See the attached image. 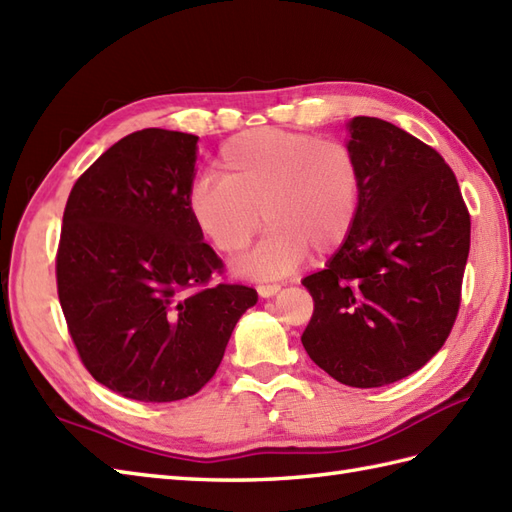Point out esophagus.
I'll list each match as a JSON object with an SVG mask.
<instances>
[{
    "instance_id": "1",
    "label": "esophagus",
    "mask_w": 512,
    "mask_h": 512,
    "mask_svg": "<svg viewBox=\"0 0 512 512\" xmlns=\"http://www.w3.org/2000/svg\"><path fill=\"white\" fill-rule=\"evenodd\" d=\"M256 289H258L260 297H273L280 291V284H258Z\"/></svg>"
}]
</instances>
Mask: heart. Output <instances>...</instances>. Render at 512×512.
<instances>
[{"instance_id": "b5f03b06", "label": "heart", "mask_w": 512, "mask_h": 512, "mask_svg": "<svg viewBox=\"0 0 512 512\" xmlns=\"http://www.w3.org/2000/svg\"><path fill=\"white\" fill-rule=\"evenodd\" d=\"M219 178L197 180L191 217L219 254L239 256L263 226L265 239L236 269L254 280L295 271L308 258L332 254L354 230L360 167L352 147L308 132L258 128L219 149ZM264 215L260 216L259 213Z\"/></svg>"}]
</instances>
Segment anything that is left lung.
I'll list each match as a JSON object with an SVG mask.
<instances>
[{"instance_id":"1","label":"left lung","mask_w":512,"mask_h":512,"mask_svg":"<svg viewBox=\"0 0 512 512\" xmlns=\"http://www.w3.org/2000/svg\"><path fill=\"white\" fill-rule=\"evenodd\" d=\"M360 167L354 230L302 284L315 310L302 334L313 363L373 389L421 369L460 308L471 217L443 156L376 117L350 121Z\"/></svg>"}]
</instances>
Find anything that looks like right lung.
I'll use <instances>...</instances> for the list:
<instances>
[{
	"mask_svg": "<svg viewBox=\"0 0 512 512\" xmlns=\"http://www.w3.org/2000/svg\"><path fill=\"white\" fill-rule=\"evenodd\" d=\"M197 136H123L69 193L56 284L86 371L123 397L178 402L215 376L236 321L256 304L243 284H210L221 258L191 217Z\"/></svg>",
	"mask_w": 512,
	"mask_h": 512,
	"instance_id": "add662e5",
	"label": "right lung"
}]
</instances>
